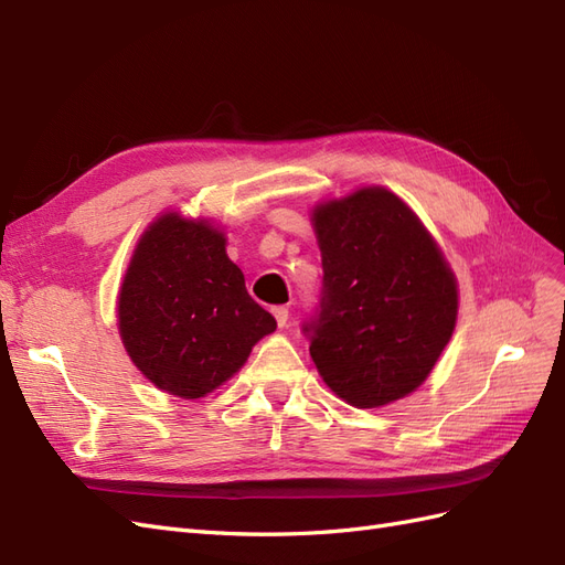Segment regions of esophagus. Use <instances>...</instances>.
<instances>
[{
  "mask_svg": "<svg viewBox=\"0 0 565 565\" xmlns=\"http://www.w3.org/2000/svg\"><path fill=\"white\" fill-rule=\"evenodd\" d=\"M273 316H276L278 328H285L289 320V309H285V306H276V309H273Z\"/></svg>",
  "mask_w": 565,
  "mask_h": 565,
  "instance_id": "1",
  "label": "esophagus"
}]
</instances>
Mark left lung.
Instances as JSON below:
<instances>
[{
	"label": "left lung",
	"instance_id": "obj_1",
	"mask_svg": "<svg viewBox=\"0 0 565 565\" xmlns=\"http://www.w3.org/2000/svg\"><path fill=\"white\" fill-rule=\"evenodd\" d=\"M311 358L341 401L382 407L429 377L457 322V278L419 216L382 185L320 202Z\"/></svg>",
	"mask_w": 565,
	"mask_h": 565
}]
</instances>
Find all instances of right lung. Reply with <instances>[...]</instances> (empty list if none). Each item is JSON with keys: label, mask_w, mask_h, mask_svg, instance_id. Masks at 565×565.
<instances>
[{"label": "right lung", "mask_w": 565, "mask_h": 565, "mask_svg": "<svg viewBox=\"0 0 565 565\" xmlns=\"http://www.w3.org/2000/svg\"><path fill=\"white\" fill-rule=\"evenodd\" d=\"M117 328L148 382L193 401L228 382L256 341L276 330V318L247 295L224 231L164 212L134 247Z\"/></svg>", "instance_id": "obj_1"}]
</instances>
